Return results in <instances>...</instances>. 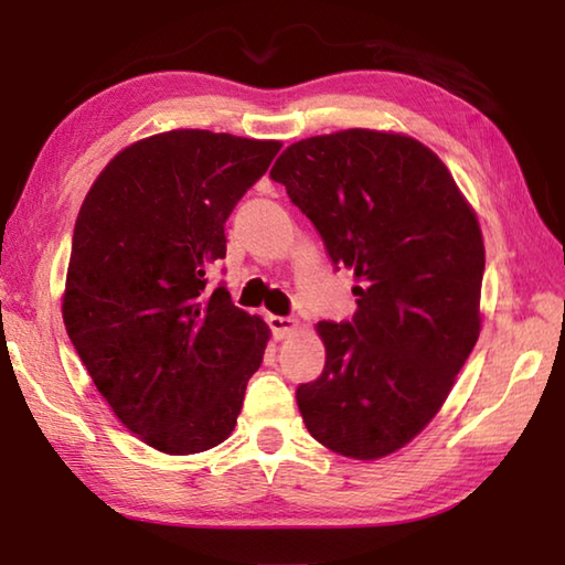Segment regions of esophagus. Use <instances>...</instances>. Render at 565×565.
I'll list each match as a JSON object with an SVG mask.
<instances>
[{
  "label": "esophagus",
  "instance_id": "obj_1",
  "mask_svg": "<svg viewBox=\"0 0 565 565\" xmlns=\"http://www.w3.org/2000/svg\"><path fill=\"white\" fill-rule=\"evenodd\" d=\"M266 323H269L274 339H286L296 329V321L291 317H274V313L266 317Z\"/></svg>",
  "mask_w": 565,
  "mask_h": 565
}]
</instances>
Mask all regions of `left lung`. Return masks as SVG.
<instances>
[{
    "label": "left lung",
    "instance_id": "8db88e82",
    "mask_svg": "<svg viewBox=\"0 0 565 565\" xmlns=\"http://www.w3.org/2000/svg\"><path fill=\"white\" fill-rule=\"evenodd\" d=\"M271 179L356 276L351 321H319L327 363L296 388L309 434L374 461L428 426L481 333L483 236L451 171L420 141L343 129L301 139Z\"/></svg>",
    "mask_w": 565,
    "mask_h": 565
}]
</instances>
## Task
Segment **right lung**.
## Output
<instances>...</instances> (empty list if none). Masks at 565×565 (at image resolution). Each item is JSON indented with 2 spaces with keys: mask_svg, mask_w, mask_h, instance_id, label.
I'll use <instances>...</instances> for the list:
<instances>
[{
  "mask_svg": "<svg viewBox=\"0 0 565 565\" xmlns=\"http://www.w3.org/2000/svg\"><path fill=\"white\" fill-rule=\"evenodd\" d=\"M281 141L174 129L121 149L74 224L62 317L94 386L147 446L202 454L232 436L269 327L209 289L224 224Z\"/></svg>",
  "mask_w": 565,
  "mask_h": 565,
  "instance_id": "add662e5",
  "label": "right lung"
}]
</instances>
